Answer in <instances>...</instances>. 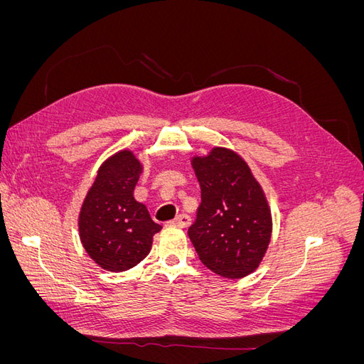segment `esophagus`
<instances>
[{"label": "esophagus", "mask_w": 364, "mask_h": 364, "mask_svg": "<svg viewBox=\"0 0 364 364\" xmlns=\"http://www.w3.org/2000/svg\"><path fill=\"white\" fill-rule=\"evenodd\" d=\"M170 223L174 225V226H179V228H188L191 225V217L186 215V214H179Z\"/></svg>", "instance_id": "34e87169"}]
</instances>
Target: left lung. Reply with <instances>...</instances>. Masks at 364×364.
<instances>
[{"instance_id":"obj_1","label":"left lung","mask_w":364,"mask_h":364,"mask_svg":"<svg viewBox=\"0 0 364 364\" xmlns=\"http://www.w3.org/2000/svg\"><path fill=\"white\" fill-rule=\"evenodd\" d=\"M202 202L188 237L205 266L238 279L255 270L272 237V214L249 165L235 151L214 147L193 158Z\"/></svg>"}]
</instances>
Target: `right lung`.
Listing matches in <instances>:
<instances>
[{
    "label": "right lung",
    "mask_w": 364,
    "mask_h": 364,
    "mask_svg": "<svg viewBox=\"0 0 364 364\" xmlns=\"http://www.w3.org/2000/svg\"><path fill=\"white\" fill-rule=\"evenodd\" d=\"M142 167L130 150H121L103 162L87 191L79 215L85 250L109 272L135 267L151 249L153 235L162 229L134 190Z\"/></svg>",
    "instance_id": "1"
}]
</instances>
